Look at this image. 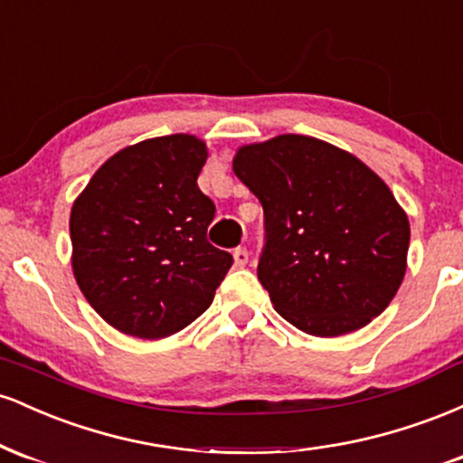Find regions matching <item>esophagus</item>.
<instances>
[{"label": "esophagus", "mask_w": 463, "mask_h": 463, "mask_svg": "<svg viewBox=\"0 0 463 463\" xmlns=\"http://www.w3.org/2000/svg\"><path fill=\"white\" fill-rule=\"evenodd\" d=\"M232 257H235V265H237V268H243V265L248 263L250 254H248L246 248H235V252H232Z\"/></svg>", "instance_id": "1"}]
</instances>
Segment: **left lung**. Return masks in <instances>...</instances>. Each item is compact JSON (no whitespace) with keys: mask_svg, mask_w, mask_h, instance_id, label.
<instances>
[{"mask_svg":"<svg viewBox=\"0 0 463 463\" xmlns=\"http://www.w3.org/2000/svg\"><path fill=\"white\" fill-rule=\"evenodd\" d=\"M232 169L263 206L257 276L287 322L337 337L385 311L407 269L409 220L368 165L280 135L239 147Z\"/></svg>","mask_w":463,"mask_h":463,"instance_id":"left-lung-1","label":"left lung"}]
</instances>
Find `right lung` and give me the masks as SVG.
<instances>
[{"label":"right lung","mask_w":463,"mask_h":463,"mask_svg":"<svg viewBox=\"0 0 463 463\" xmlns=\"http://www.w3.org/2000/svg\"><path fill=\"white\" fill-rule=\"evenodd\" d=\"M204 141L167 135L110 156L73 202L71 265L117 331L161 339L211 307L232 257L211 246L215 204L198 187Z\"/></svg>","instance_id":"add662e5"}]
</instances>
